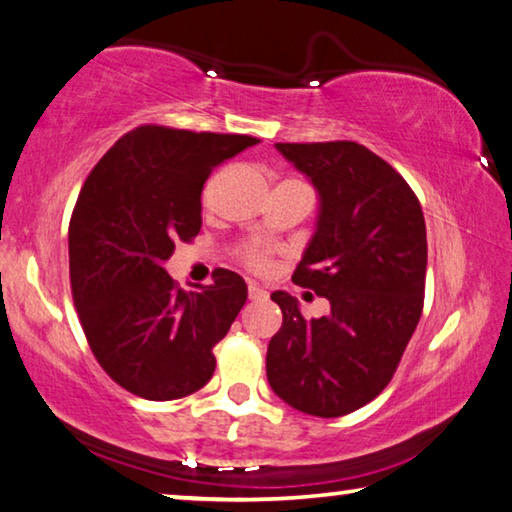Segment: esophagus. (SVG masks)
<instances>
[{
    "instance_id": "obj_1",
    "label": "esophagus",
    "mask_w": 512,
    "mask_h": 512,
    "mask_svg": "<svg viewBox=\"0 0 512 512\" xmlns=\"http://www.w3.org/2000/svg\"><path fill=\"white\" fill-rule=\"evenodd\" d=\"M247 292H249V299H251V301H261V299H265V297H267V292H265L263 288H258L256 283H249Z\"/></svg>"
}]
</instances>
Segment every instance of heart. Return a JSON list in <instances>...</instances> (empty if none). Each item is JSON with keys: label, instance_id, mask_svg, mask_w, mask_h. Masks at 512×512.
I'll return each mask as SVG.
<instances>
[{"label": "heart", "instance_id": "obj_1", "mask_svg": "<svg viewBox=\"0 0 512 512\" xmlns=\"http://www.w3.org/2000/svg\"><path fill=\"white\" fill-rule=\"evenodd\" d=\"M238 256L245 267L251 272H267L272 267V247L263 245V242H245L240 245Z\"/></svg>", "mask_w": 512, "mask_h": 512}]
</instances>
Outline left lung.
<instances>
[{
    "label": "left lung",
    "mask_w": 512,
    "mask_h": 512,
    "mask_svg": "<svg viewBox=\"0 0 512 512\" xmlns=\"http://www.w3.org/2000/svg\"><path fill=\"white\" fill-rule=\"evenodd\" d=\"M320 192L317 229L292 281L326 297L306 320L297 299L272 292L283 313L267 347V381L286 404L340 417L379 397L422 317L426 224L404 177L351 140L276 142Z\"/></svg>",
    "instance_id": "left-lung-1"
}]
</instances>
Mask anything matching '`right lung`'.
Returning a JSON list of instances; mask_svg holds the SVG:
<instances>
[{
  "instance_id": "right-lung-1",
  "label": "right lung",
  "mask_w": 512,
  "mask_h": 512,
  "mask_svg": "<svg viewBox=\"0 0 512 512\" xmlns=\"http://www.w3.org/2000/svg\"><path fill=\"white\" fill-rule=\"evenodd\" d=\"M258 138L145 124L102 156L74 204L67 245L74 308L97 363L136 397L170 401L211 381L213 347L247 301L242 276L183 290L165 272L201 229L213 167Z\"/></svg>"
}]
</instances>
